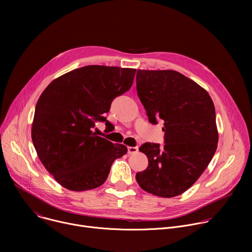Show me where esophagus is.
Masks as SVG:
<instances>
[{
    "instance_id": "obj_1",
    "label": "esophagus",
    "mask_w": 252,
    "mask_h": 252,
    "mask_svg": "<svg viewBox=\"0 0 252 252\" xmlns=\"http://www.w3.org/2000/svg\"><path fill=\"white\" fill-rule=\"evenodd\" d=\"M138 152V148L137 147H128L127 148V153L129 154V155H134V154H136Z\"/></svg>"
}]
</instances>
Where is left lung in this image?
Instances as JSON below:
<instances>
[{
	"mask_svg": "<svg viewBox=\"0 0 252 252\" xmlns=\"http://www.w3.org/2000/svg\"><path fill=\"white\" fill-rule=\"evenodd\" d=\"M137 95L150 123L164 122V146L146 142L139 148L149 159L137 172L138 186L160 197L188 190L202 174L218 149L215 109L208 93L171 69L136 73Z\"/></svg>",
	"mask_w": 252,
	"mask_h": 252,
	"instance_id": "obj_1",
	"label": "left lung"
}]
</instances>
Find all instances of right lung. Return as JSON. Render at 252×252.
<instances>
[{"instance_id":"obj_1","label":"right lung","mask_w":252,"mask_h":252,"mask_svg":"<svg viewBox=\"0 0 252 252\" xmlns=\"http://www.w3.org/2000/svg\"><path fill=\"white\" fill-rule=\"evenodd\" d=\"M135 68L87 65L54 80L42 93L32 126L35 152L46 169L66 189L84 191L98 188L115 159L126 154L94 131L112 101L128 91Z\"/></svg>"}]
</instances>
